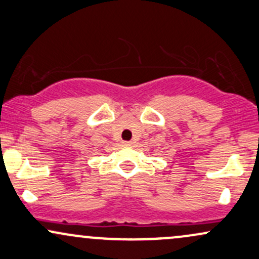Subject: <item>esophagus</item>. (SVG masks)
Segmentation results:
<instances>
[{
	"mask_svg": "<svg viewBox=\"0 0 259 259\" xmlns=\"http://www.w3.org/2000/svg\"><path fill=\"white\" fill-rule=\"evenodd\" d=\"M123 145H125V146H132V145H133V141H124Z\"/></svg>",
	"mask_w": 259,
	"mask_h": 259,
	"instance_id": "1",
	"label": "esophagus"
}]
</instances>
